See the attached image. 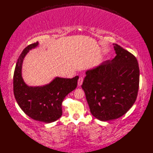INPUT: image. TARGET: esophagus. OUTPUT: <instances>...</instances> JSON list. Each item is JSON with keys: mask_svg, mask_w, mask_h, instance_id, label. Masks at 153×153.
I'll list each match as a JSON object with an SVG mask.
<instances>
[{"mask_svg": "<svg viewBox=\"0 0 153 153\" xmlns=\"http://www.w3.org/2000/svg\"><path fill=\"white\" fill-rule=\"evenodd\" d=\"M83 78L82 77H79V78L78 79V82H77V83H78V85L80 86L82 85L83 83Z\"/></svg>", "mask_w": 153, "mask_h": 153, "instance_id": "esophagus-1", "label": "esophagus"}]
</instances>
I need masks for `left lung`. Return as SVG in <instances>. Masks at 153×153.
Listing matches in <instances>:
<instances>
[{"label":"left lung","instance_id":"obj_1","mask_svg":"<svg viewBox=\"0 0 153 153\" xmlns=\"http://www.w3.org/2000/svg\"><path fill=\"white\" fill-rule=\"evenodd\" d=\"M114 45L116 56L87 71L82 85L91 113L101 121L115 120L125 114L138 94L137 58L120 45Z\"/></svg>","mask_w":153,"mask_h":153}]
</instances>
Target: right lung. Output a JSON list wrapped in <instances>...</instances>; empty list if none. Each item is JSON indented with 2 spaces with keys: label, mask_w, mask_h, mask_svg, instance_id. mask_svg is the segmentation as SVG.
<instances>
[{
  "label": "right lung",
  "mask_w": 153,
  "mask_h": 153,
  "mask_svg": "<svg viewBox=\"0 0 153 153\" xmlns=\"http://www.w3.org/2000/svg\"><path fill=\"white\" fill-rule=\"evenodd\" d=\"M37 45L38 42L28 45L18 58L13 77L14 94L25 114L37 121L51 123L62 114V104L66 96L76 88L79 77L71 79L56 77L43 87H28L22 77L23 60L29 50Z\"/></svg>",
  "instance_id": "right-lung-1"
}]
</instances>
